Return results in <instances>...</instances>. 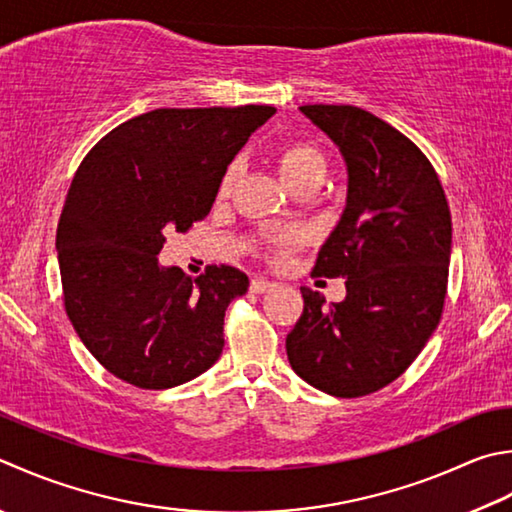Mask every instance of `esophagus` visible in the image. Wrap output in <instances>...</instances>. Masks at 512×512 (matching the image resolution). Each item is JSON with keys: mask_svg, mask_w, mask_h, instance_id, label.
<instances>
[{"mask_svg": "<svg viewBox=\"0 0 512 512\" xmlns=\"http://www.w3.org/2000/svg\"><path fill=\"white\" fill-rule=\"evenodd\" d=\"M273 288H275V284L268 282V279H264V277H255L253 282H250V290H253V293H257V295L270 293Z\"/></svg>", "mask_w": 512, "mask_h": 512, "instance_id": "1", "label": "esophagus"}]
</instances>
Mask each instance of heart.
<instances>
[{
  "instance_id": "1",
  "label": "heart",
  "mask_w": 512,
  "mask_h": 512,
  "mask_svg": "<svg viewBox=\"0 0 512 512\" xmlns=\"http://www.w3.org/2000/svg\"><path fill=\"white\" fill-rule=\"evenodd\" d=\"M326 168H328L326 155L313 144L293 142V144H286L277 153V170L288 188L302 184L310 177H319V175L324 177ZM237 175H239V164H230L224 173V179H222V193L230 190ZM293 242H295V235H290V233L277 237L275 246H273L275 255H284V250Z\"/></svg>"
}]
</instances>
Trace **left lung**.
Here are the masks:
<instances>
[{
	"instance_id": "1",
	"label": "left lung",
	"mask_w": 512,
	"mask_h": 512,
	"mask_svg": "<svg viewBox=\"0 0 512 512\" xmlns=\"http://www.w3.org/2000/svg\"><path fill=\"white\" fill-rule=\"evenodd\" d=\"M299 110L342 153L346 208L313 275L346 277V299L302 288L304 313L286 337L295 373L333 397L388 386L422 353L442 317L453 224L442 182L397 128L357 106Z\"/></svg>"
}]
</instances>
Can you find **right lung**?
I'll return each instance as SVG.
<instances>
[{
  "mask_svg": "<svg viewBox=\"0 0 512 512\" xmlns=\"http://www.w3.org/2000/svg\"><path fill=\"white\" fill-rule=\"evenodd\" d=\"M273 106L157 108L99 139L57 226L64 304L108 373L137 388L186 384L224 348V315L248 290L233 266L190 279L159 264L168 228L204 219L228 164Z\"/></svg>",
  "mask_w": 512,
  "mask_h": 512,
  "instance_id": "add662e5",
  "label": "right lung"
}]
</instances>
